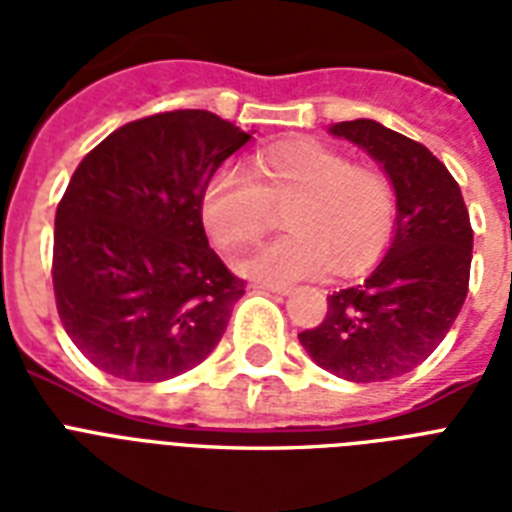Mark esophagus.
Listing matches in <instances>:
<instances>
[{
	"label": "esophagus",
	"mask_w": 512,
	"mask_h": 512,
	"mask_svg": "<svg viewBox=\"0 0 512 512\" xmlns=\"http://www.w3.org/2000/svg\"><path fill=\"white\" fill-rule=\"evenodd\" d=\"M252 292H276V295H287L289 289V284H273V281H255V284H252Z\"/></svg>",
	"instance_id": "obj_1"
}]
</instances>
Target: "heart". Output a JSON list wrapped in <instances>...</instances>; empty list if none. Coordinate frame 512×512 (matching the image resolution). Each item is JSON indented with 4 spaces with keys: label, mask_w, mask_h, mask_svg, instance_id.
<instances>
[{
    "label": "heart",
    "mask_w": 512,
    "mask_h": 512,
    "mask_svg": "<svg viewBox=\"0 0 512 512\" xmlns=\"http://www.w3.org/2000/svg\"><path fill=\"white\" fill-rule=\"evenodd\" d=\"M249 172L223 167L201 191V223L223 252L260 239L273 207H284L289 233L241 263L247 276L284 284L332 268L358 273L388 249L398 201L380 170L319 140H287L260 151Z\"/></svg>",
    "instance_id": "obj_1"
}]
</instances>
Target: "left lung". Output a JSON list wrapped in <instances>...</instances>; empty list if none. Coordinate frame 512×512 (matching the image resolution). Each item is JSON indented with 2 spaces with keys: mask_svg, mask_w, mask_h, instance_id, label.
<instances>
[{
  "mask_svg": "<svg viewBox=\"0 0 512 512\" xmlns=\"http://www.w3.org/2000/svg\"><path fill=\"white\" fill-rule=\"evenodd\" d=\"M329 132L385 167L396 188V236L372 276L332 292L324 321L297 337L321 369L342 380H393L438 348L468 297V207L457 180L417 140L372 119Z\"/></svg>",
  "mask_w": 512,
  "mask_h": 512,
  "instance_id": "obj_1",
  "label": "left lung"
}]
</instances>
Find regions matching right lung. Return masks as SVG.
I'll return each mask as SVG.
<instances>
[{
    "label": "right lung",
    "instance_id": "obj_1",
    "mask_svg": "<svg viewBox=\"0 0 512 512\" xmlns=\"http://www.w3.org/2000/svg\"><path fill=\"white\" fill-rule=\"evenodd\" d=\"M249 132L185 108L114 130L55 212L52 287L63 329L100 372L162 382L223 337L244 281L201 223V191Z\"/></svg>",
    "mask_w": 512,
    "mask_h": 512
}]
</instances>
